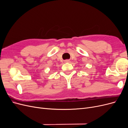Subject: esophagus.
Returning a JSON list of instances; mask_svg holds the SVG:
<instances>
[{"mask_svg": "<svg viewBox=\"0 0 128 128\" xmlns=\"http://www.w3.org/2000/svg\"><path fill=\"white\" fill-rule=\"evenodd\" d=\"M64 61L66 62H70V61H69V60H66Z\"/></svg>", "mask_w": 128, "mask_h": 128, "instance_id": "1", "label": "esophagus"}]
</instances>
